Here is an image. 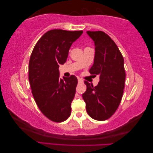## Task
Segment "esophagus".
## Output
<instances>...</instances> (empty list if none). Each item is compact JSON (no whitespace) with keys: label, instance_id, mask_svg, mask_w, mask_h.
Segmentation results:
<instances>
[{"label":"esophagus","instance_id":"34e87169","mask_svg":"<svg viewBox=\"0 0 153 153\" xmlns=\"http://www.w3.org/2000/svg\"><path fill=\"white\" fill-rule=\"evenodd\" d=\"M78 82H79V83H83V80L82 79H80V78L78 77Z\"/></svg>","mask_w":153,"mask_h":153}]
</instances>
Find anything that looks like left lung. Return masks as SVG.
I'll return each mask as SVG.
<instances>
[{
    "label": "left lung",
    "mask_w": 153,
    "mask_h": 153,
    "mask_svg": "<svg viewBox=\"0 0 153 153\" xmlns=\"http://www.w3.org/2000/svg\"><path fill=\"white\" fill-rule=\"evenodd\" d=\"M94 42V61L89 72L100 76L97 86L85 81L86 92L82 98L86 111L94 120L109 119L119 106L123 94L126 80L124 59L117 45L102 31L86 32Z\"/></svg>",
    "instance_id": "8db88e82"
}]
</instances>
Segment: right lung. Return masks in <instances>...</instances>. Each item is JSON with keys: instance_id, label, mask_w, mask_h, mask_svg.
Masks as SVG:
<instances>
[{"instance_id": "1", "label": "right lung", "mask_w": 153, "mask_h": 153, "mask_svg": "<svg viewBox=\"0 0 153 153\" xmlns=\"http://www.w3.org/2000/svg\"><path fill=\"white\" fill-rule=\"evenodd\" d=\"M82 31L51 30L37 42L30 56L28 76L37 107L45 117L62 122L71 114L78 83L76 77L59 78V67L67 61L71 45Z\"/></svg>"}]
</instances>
